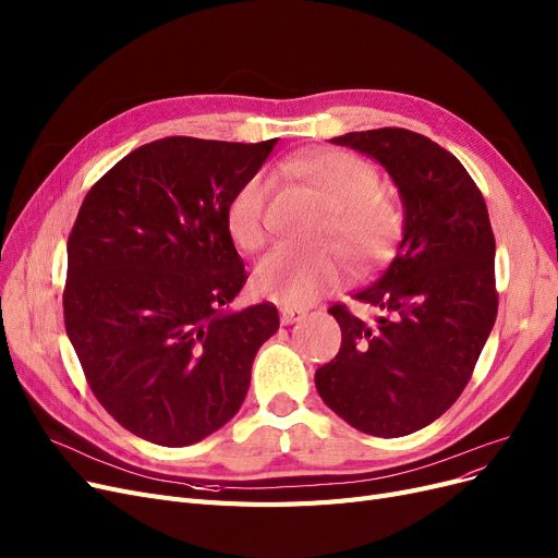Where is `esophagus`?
I'll list each match as a JSON object with an SVG mask.
<instances>
[{
    "label": "esophagus",
    "mask_w": 558,
    "mask_h": 558,
    "mask_svg": "<svg viewBox=\"0 0 558 558\" xmlns=\"http://www.w3.org/2000/svg\"><path fill=\"white\" fill-rule=\"evenodd\" d=\"M303 317H305V311H301V307H290V305H284L282 311H280V322H282L284 326L296 324V322H301Z\"/></svg>",
    "instance_id": "obj_1"
}]
</instances>
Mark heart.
<instances>
[{"mask_svg":"<svg viewBox=\"0 0 558 558\" xmlns=\"http://www.w3.org/2000/svg\"><path fill=\"white\" fill-rule=\"evenodd\" d=\"M282 170L313 189L328 206L322 239H336L359 264H377L396 251L402 211L381 193V177L363 158L347 151H319L282 162ZM271 181L255 174L243 181L227 204V230L245 253L259 251L268 236ZM344 278L336 247L296 253L278 247L255 266V290L287 305H305L333 290Z\"/></svg>","mask_w":558,"mask_h":558,"instance_id":"1","label":"heart"}]
</instances>
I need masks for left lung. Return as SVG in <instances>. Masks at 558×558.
Masks as SVG:
<instances>
[{"label": "left lung", "instance_id": "1", "mask_svg": "<svg viewBox=\"0 0 558 558\" xmlns=\"http://www.w3.org/2000/svg\"><path fill=\"white\" fill-rule=\"evenodd\" d=\"M331 142L373 156L393 177L404 236L381 278L354 296L381 311L375 324L344 303L328 307L342 344L315 384L352 427L404 437L462 396L497 319L487 206L464 165L421 133L377 129Z\"/></svg>", "mask_w": 558, "mask_h": 558}]
</instances>
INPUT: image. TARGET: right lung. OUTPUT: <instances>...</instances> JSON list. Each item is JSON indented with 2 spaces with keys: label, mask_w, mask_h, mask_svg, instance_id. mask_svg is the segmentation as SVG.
<instances>
[{
  "label": "right lung",
  "mask_w": 558,
  "mask_h": 558,
  "mask_svg": "<svg viewBox=\"0 0 558 558\" xmlns=\"http://www.w3.org/2000/svg\"><path fill=\"white\" fill-rule=\"evenodd\" d=\"M278 140L165 137L131 151L82 202L64 324L96 400L135 437L191 446L234 418L274 303L230 305L247 280L227 204Z\"/></svg>",
  "instance_id": "obj_1"
}]
</instances>
